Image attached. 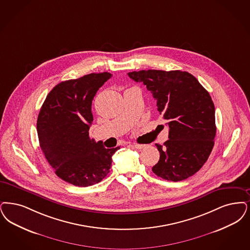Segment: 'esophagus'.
Returning <instances> with one entry per match:
<instances>
[{
    "label": "esophagus",
    "instance_id": "obj_1",
    "mask_svg": "<svg viewBox=\"0 0 250 250\" xmlns=\"http://www.w3.org/2000/svg\"><path fill=\"white\" fill-rule=\"evenodd\" d=\"M133 147L136 148V149L141 150V149H143V148L145 147V145H143V144H138V143H133Z\"/></svg>",
    "mask_w": 250,
    "mask_h": 250
}]
</instances>
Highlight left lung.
I'll use <instances>...</instances> for the list:
<instances>
[{"label":"left lung","instance_id":"8db88e82","mask_svg":"<svg viewBox=\"0 0 250 250\" xmlns=\"http://www.w3.org/2000/svg\"><path fill=\"white\" fill-rule=\"evenodd\" d=\"M127 74L150 91L169 127V140L164 146L155 144L160 159L152 172L171 181L194 175L208 159L216 136L215 107L209 93L187 71L148 70Z\"/></svg>","mask_w":250,"mask_h":250}]
</instances>
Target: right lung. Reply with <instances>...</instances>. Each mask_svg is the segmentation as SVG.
<instances>
[{"label": "right lung", "mask_w": 250, "mask_h": 250, "mask_svg": "<svg viewBox=\"0 0 250 250\" xmlns=\"http://www.w3.org/2000/svg\"><path fill=\"white\" fill-rule=\"evenodd\" d=\"M109 72L90 73L61 82L51 90L37 119L40 147L57 176L79 187L99 183L110 172L111 156L120 147L106 149L89 137L92 100L110 79Z\"/></svg>", "instance_id": "obj_1"}]
</instances>
